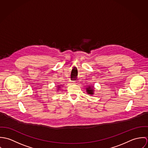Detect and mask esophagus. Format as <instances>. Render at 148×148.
Instances as JSON below:
<instances>
[{"label": "esophagus", "instance_id": "34e87169", "mask_svg": "<svg viewBox=\"0 0 148 148\" xmlns=\"http://www.w3.org/2000/svg\"><path fill=\"white\" fill-rule=\"evenodd\" d=\"M78 83L77 81H73V84H77Z\"/></svg>", "mask_w": 148, "mask_h": 148}]
</instances>
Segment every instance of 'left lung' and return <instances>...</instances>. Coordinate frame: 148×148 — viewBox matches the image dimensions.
<instances>
[{
	"mask_svg": "<svg viewBox=\"0 0 148 148\" xmlns=\"http://www.w3.org/2000/svg\"><path fill=\"white\" fill-rule=\"evenodd\" d=\"M86 92L89 95H93L94 93V88H93V86H89L88 88H86Z\"/></svg>",
	"mask_w": 148,
	"mask_h": 148,
	"instance_id": "left-lung-1",
	"label": "left lung"
}]
</instances>
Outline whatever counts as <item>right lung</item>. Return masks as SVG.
I'll return each instance as SVG.
<instances>
[{"mask_svg":"<svg viewBox=\"0 0 148 148\" xmlns=\"http://www.w3.org/2000/svg\"><path fill=\"white\" fill-rule=\"evenodd\" d=\"M58 88H60V86H58ZM59 89V88H58Z\"/></svg>","mask_w":148,"mask_h":148,"instance_id":"add662e5","label":"right lung"}]
</instances>
